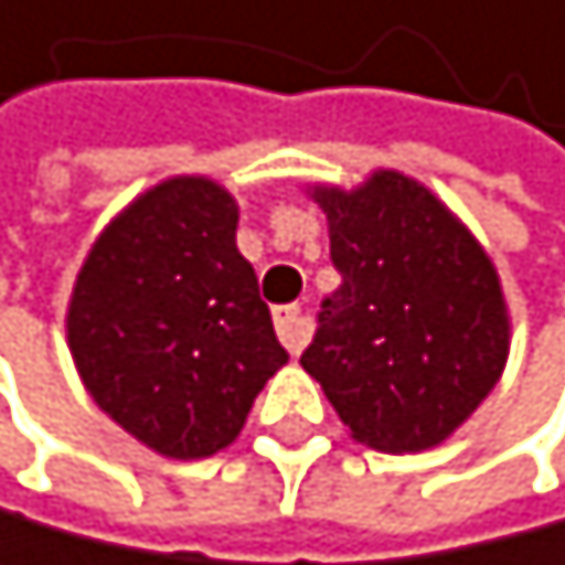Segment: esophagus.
<instances>
[{"instance_id":"esophagus-1","label":"esophagus","mask_w":565,"mask_h":565,"mask_svg":"<svg viewBox=\"0 0 565 565\" xmlns=\"http://www.w3.org/2000/svg\"><path fill=\"white\" fill-rule=\"evenodd\" d=\"M274 324H277L280 342L288 345V353L299 356L306 350V342H310V320L302 317L299 306H277V310H274Z\"/></svg>"}]
</instances>
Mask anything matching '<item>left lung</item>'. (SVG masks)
I'll list each match as a JSON object with an SVG mask.
<instances>
[{
  "label": "left lung",
  "mask_w": 565,
  "mask_h": 565,
  "mask_svg": "<svg viewBox=\"0 0 565 565\" xmlns=\"http://www.w3.org/2000/svg\"><path fill=\"white\" fill-rule=\"evenodd\" d=\"M328 215L342 285L299 364L356 444L439 447L494 390L512 345L487 248L425 183L375 169L353 190L306 186Z\"/></svg>",
  "instance_id": "8db88e82"
}]
</instances>
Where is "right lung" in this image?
Listing matches in <instances>:
<instances>
[{"instance_id":"add662e5","label":"right lung","mask_w":565,"mask_h":565,"mask_svg":"<svg viewBox=\"0 0 565 565\" xmlns=\"http://www.w3.org/2000/svg\"><path fill=\"white\" fill-rule=\"evenodd\" d=\"M64 324L96 407L175 461L231 447L288 364L237 252V201L209 175L161 180L104 226Z\"/></svg>"}]
</instances>
